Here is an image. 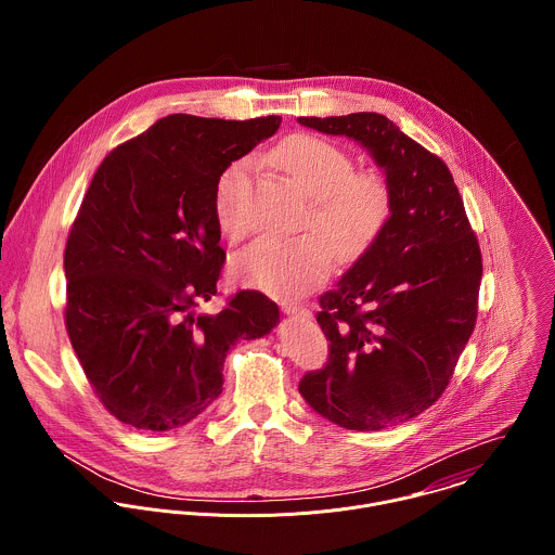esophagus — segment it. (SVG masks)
I'll list each match as a JSON object with an SVG mask.
<instances>
[{
	"label": "esophagus",
	"mask_w": 555,
	"mask_h": 555,
	"mask_svg": "<svg viewBox=\"0 0 555 555\" xmlns=\"http://www.w3.org/2000/svg\"><path fill=\"white\" fill-rule=\"evenodd\" d=\"M282 310H284V314H288V317L304 318V320H310V318H312V312H310L308 308H301V306H291V304H286V306H282Z\"/></svg>",
	"instance_id": "34e87169"
}]
</instances>
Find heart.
Segmentation results:
<instances>
[{
  "mask_svg": "<svg viewBox=\"0 0 555 555\" xmlns=\"http://www.w3.org/2000/svg\"><path fill=\"white\" fill-rule=\"evenodd\" d=\"M273 158L312 196L304 218L310 233L251 241L233 258V273L238 282L271 297L297 299L324 280L331 256L350 262L376 241L391 216V190L378 175L354 172V162L341 147L312 134L286 139ZM247 190L249 162L237 159L220 175L214 198L227 237H241L247 229Z\"/></svg>",
  "mask_w": 555,
  "mask_h": 555,
  "instance_id": "b5f03b06",
  "label": "heart"
}]
</instances>
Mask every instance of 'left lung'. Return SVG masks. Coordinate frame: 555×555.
Wrapping results in <instances>:
<instances>
[{
	"label": "left lung",
	"mask_w": 555,
	"mask_h": 555,
	"mask_svg": "<svg viewBox=\"0 0 555 555\" xmlns=\"http://www.w3.org/2000/svg\"><path fill=\"white\" fill-rule=\"evenodd\" d=\"M348 137L385 170L391 216L320 297L328 363L299 383L326 421L376 431L418 416L447 389L475 331L480 247L451 170L378 113L299 117Z\"/></svg>",
	"instance_id": "obj_1"
}]
</instances>
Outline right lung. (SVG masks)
<instances>
[{
  "label": "right lung",
  "instance_id": "1",
  "mask_svg": "<svg viewBox=\"0 0 555 555\" xmlns=\"http://www.w3.org/2000/svg\"><path fill=\"white\" fill-rule=\"evenodd\" d=\"M282 117L168 115L98 166L66 243V328L82 372L121 423L168 431L222 393L227 352L280 322L241 291L198 314L224 264L216 185L229 164L273 137Z\"/></svg>",
  "mask_w": 555,
  "mask_h": 555
}]
</instances>
